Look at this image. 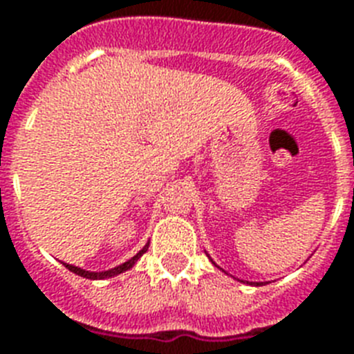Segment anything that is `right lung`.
I'll list each match as a JSON object with an SVG mask.
<instances>
[{
    "mask_svg": "<svg viewBox=\"0 0 354 354\" xmlns=\"http://www.w3.org/2000/svg\"><path fill=\"white\" fill-rule=\"evenodd\" d=\"M147 248H149V244H147V246H145L141 252L136 253L132 259H128L127 263L119 264V266H115V268H112V270H106V272H88V270L77 268V266H73V264H66V263H64V266H66L69 272H73V274L80 275V277H86V279H106V277H113V275L122 274V272H127V270L132 268L133 264L138 263V259L141 257L145 252H147Z\"/></svg>",
    "mask_w": 354,
    "mask_h": 354,
    "instance_id": "obj_1",
    "label": "right lung"
}]
</instances>
